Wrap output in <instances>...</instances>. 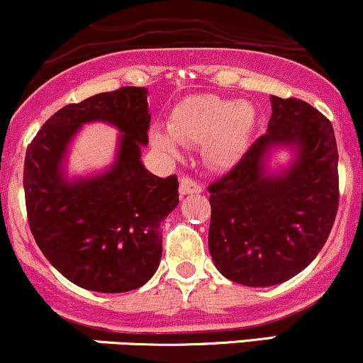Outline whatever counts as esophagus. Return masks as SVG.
Wrapping results in <instances>:
<instances>
[{"mask_svg":"<svg viewBox=\"0 0 363 363\" xmlns=\"http://www.w3.org/2000/svg\"><path fill=\"white\" fill-rule=\"evenodd\" d=\"M203 189L199 185L195 180H190V178L183 177L180 180V195L185 197V195H191V194H202Z\"/></svg>","mask_w":363,"mask_h":363,"instance_id":"34e87169","label":"esophagus"}]
</instances>
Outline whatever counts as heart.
<instances>
[{"label":"heart","instance_id":"b5f03b06","mask_svg":"<svg viewBox=\"0 0 363 363\" xmlns=\"http://www.w3.org/2000/svg\"><path fill=\"white\" fill-rule=\"evenodd\" d=\"M258 113L250 101L217 95H194L172 110L166 129L149 132L151 144L168 157L183 146L202 144L203 161L214 169H231L245 157L257 129Z\"/></svg>","mask_w":363,"mask_h":363}]
</instances>
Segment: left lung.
I'll list each match as a JSON object with an SVG mask.
<instances>
[{"label":"left lung","instance_id":"8db88e82","mask_svg":"<svg viewBox=\"0 0 363 363\" xmlns=\"http://www.w3.org/2000/svg\"><path fill=\"white\" fill-rule=\"evenodd\" d=\"M267 134L208 186V251L225 279L270 287L318 257L338 208V149L331 122L306 101L270 96ZM287 150L291 160L273 164Z\"/></svg>","mask_w":363,"mask_h":363}]
</instances>
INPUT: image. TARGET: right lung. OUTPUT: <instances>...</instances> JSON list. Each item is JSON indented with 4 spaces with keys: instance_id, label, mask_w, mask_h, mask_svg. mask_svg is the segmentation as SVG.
Segmentation results:
<instances>
[{
    "instance_id": "1",
    "label": "right lung",
    "mask_w": 363,
    "mask_h": 363,
    "mask_svg": "<svg viewBox=\"0 0 363 363\" xmlns=\"http://www.w3.org/2000/svg\"><path fill=\"white\" fill-rule=\"evenodd\" d=\"M95 121L121 132L114 161L100 172L71 175L70 144ZM149 122L146 88L98 93L55 112L25 155L30 231L50 265L86 291H134L160 267L161 224L178 206V180L143 164Z\"/></svg>"
}]
</instances>
